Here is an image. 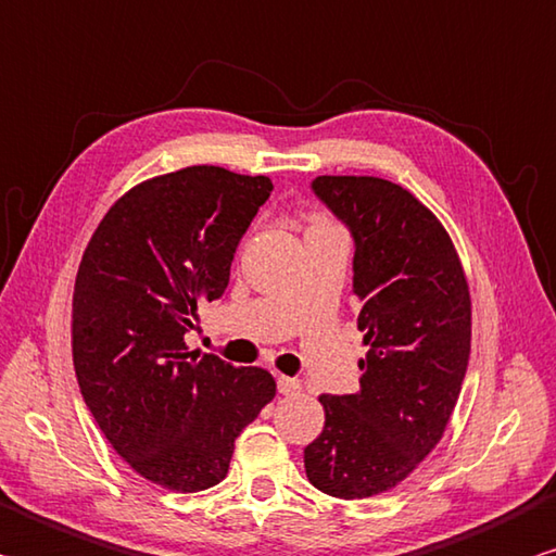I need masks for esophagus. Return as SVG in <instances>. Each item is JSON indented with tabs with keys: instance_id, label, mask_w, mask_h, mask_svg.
<instances>
[{
	"instance_id": "1",
	"label": "esophagus",
	"mask_w": 556,
	"mask_h": 556,
	"mask_svg": "<svg viewBox=\"0 0 556 556\" xmlns=\"http://www.w3.org/2000/svg\"><path fill=\"white\" fill-rule=\"evenodd\" d=\"M277 389H279V393H285V396H289V393L301 391V381L281 375V377H277Z\"/></svg>"
}]
</instances>
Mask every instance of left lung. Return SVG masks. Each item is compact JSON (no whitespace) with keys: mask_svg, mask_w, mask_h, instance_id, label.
<instances>
[{"mask_svg":"<svg viewBox=\"0 0 556 556\" xmlns=\"http://www.w3.org/2000/svg\"><path fill=\"white\" fill-rule=\"evenodd\" d=\"M311 187L355 238L352 294L369 350L357 393L318 399L326 426L304 467L328 496L369 498L406 479L447 428L469 365V285L445 226L408 189L332 175Z\"/></svg>","mask_w":556,"mask_h":556,"instance_id":"obj_1","label":"left lung"}]
</instances>
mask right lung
Instances as JSON below:
<instances>
[{
    "label": "right lung",
    "mask_w": 556,
    "mask_h": 556,
    "mask_svg": "<svg viewBox=\"0 0 556 556\" xmlns=\"http://www.w3.org/2000/svg\"><path fill=\"white\" fill-rule=\"evenodd\" d=\"M269 177L194 165L106 211L73 294V362L97 426L128 467L194 493L228 473L236 438L275 399L267 369L187 352L199 304L224 294Z\"/></svg>",
    "instance_id": "add662e5"
}]
</instances>
